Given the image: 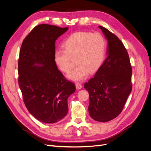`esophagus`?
Returning <instances> with one entry per match:
<instances>
[{"label":"esophagus","instance_id":"1","mask_svg":"<svg viewBox=\"0 0 151 151\" xmlns=\"http://www.w3.org/2000/svg\"><path fill=\"white\" fill-rule=\"evenodd\" d=\"M76 87L77 89H81L82 88V87H83V85L80 83H76Z\"/></svg>","mask_w":151,"mask_h":151}]
</instances>
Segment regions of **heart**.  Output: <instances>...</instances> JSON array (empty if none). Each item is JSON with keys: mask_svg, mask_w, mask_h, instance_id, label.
<instances>
[{"mask_svg": "<svg viewBox=\"0 0 151 151\" xmlns=\"http://www.w3.org/2000/svg\"><path fill=\"white\" fill-rule=\"evenodd\" d=\"M64 49H57L54 52V60L60 69L69 72L68 78L78 81L85 79L89 72H96L104 60L106 42L99 33L77 32L70 35L63 43Z\"/></svg>", "mask_w": 151, "mask_h": 151, "instance_id": "heart-1", "label": "heart"}]
</instances>
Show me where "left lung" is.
<instances>
[{
	"instance_id": "obj_1",
	"label": "left lung",
	"mask_w": 151,
	"mask_h": 151,
	"mask_svg": "<svg viewBox=\"0 0 151 151\" xmlns=\"http://www.w3.org/2000/svg\"><path fill=\"white\" fill-rule=\"evenodd\" d=\"M108 41L107 58L84 84L89 94L88 110L96 121L106 122L120 115L130 94L132 67L125 47L117 36L99 26Z\"/></svg>"
}]
</instances>
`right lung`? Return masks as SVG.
<instances>
[{"instance_id": "obj_1", "label": "right lung", "mask_w": 151, "mask_h": 151, "mask_svg": "<svg viewBox=\"0 0 151 151\" xmlns=\"http://www.w3.org/2000/svg\"><path fill=\"white\" fill-rule=\"evenodd\" d=\"M68 30L50 24L35 26L24 39L18 60V83L29 112L38 120L53 123L68 113L67 99L76 91L54 60L55 41Z\"/></svg>"}]
</instances>
